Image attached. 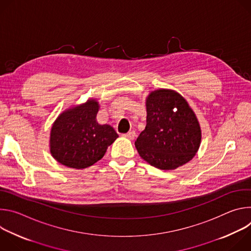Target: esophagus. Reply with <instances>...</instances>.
Here are the masks:
<instances>
[{
  "mask_svg": "<svg viewBox=\"0 0 251 251\" xmlns=\"http://www.w3.org/2000/svg\"><path fill=\"white\" fill-rule=\"evenodd\" d=\"M123 136H124V137H126V138H127V139H129V140H134V139H135V137H136V133H135V131H129L128 133L124 134Z\"/></svg>",
  "mask_w": 251,
  "mask_h": 251,
  "instance_id": "obj_1",
  "label": "esophagus"
}]
</instances>
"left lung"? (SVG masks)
<instances>
[{"label": "left lung", "mask_w": 251, "mask_h": 251, "mask_svg": "<svg viewBox=\"0 0 251 251\" xmlns=\"http://www.w3.org/2000/svg\"><path fill=\"white\" fill-rule=\"evenodd\" d=\"M146 109V127L135 141L141 158L160 170H175L191 161L201 131L187 100L174 90L158 89L148 95Z\"/></svg>", "instance_id": "1"}]
</instances>
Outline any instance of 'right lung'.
<instances>
[{"label": "right lung", "mask_w": 251, "mask_h": 251, "mask_svg": "<svg viewBox=\"0 0 251 251\" xmlns=\"http://www.w3.org/2000/svg\"><path fill=\"white\" fill-rule=\"evenodd\" d=\"M96 99L63 111L52 124L50 138L51 156L61 165L85 169L103 158L118 134L110 125L96 121Z\"/></svg>", "instance_id": "1"}]
</instances>
